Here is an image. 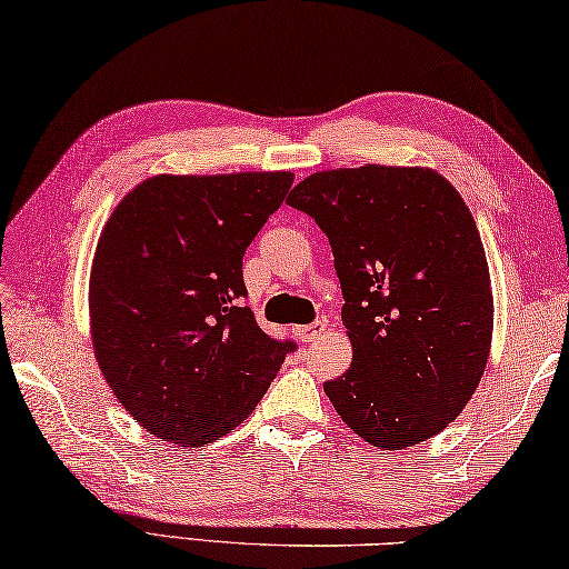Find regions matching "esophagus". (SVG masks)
<instances>
[{"label": "esophagus", "mask_w": 569, "mask_h": 569, "mask_svg": "<svg viewBox=\"0 0 569 569\" xmlns=\"http://www.w3.org/2000/svg\"><path fill=\"white\" fill-rule=\"evenodd\" d=\"M325 328H328V325H325V320H315L310 325H300V328H292V332L297 335V340L312 342L315 338H318V335L325 332Z\"/></svg>", "instance_id": "1"}]
</instances>
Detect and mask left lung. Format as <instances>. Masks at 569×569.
Wrapping results in <instances>:
<instances>
[{
  "mask_svg": "<svg viewBox=\"0 0 569 569\" xmlns=\"http://www.w3.org/2000/svg\"><path fill=\"white\" fill-rule=\"evenodd\" d=\"M292 209L330 239L352 366L325 393L360 439L406 449L443 431L491 346L489 264L471 211L431 169L312 173Z\"/></svg>",
  "mask_w": 569,
  "mask_h": 569,
  "instance_id": "left-lung-1",
  "label": "left lung"
}]
</instances>
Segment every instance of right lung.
Listing matches in <instances>:
<instances>
[{
	"label": "right lung",
	"instance_id": "add662e5",
	"mask_svg": "<svg viewBox=\"0 0 569 569\" xmlns=\"http://www.w3.org/2000/svg\"><path fill=\"white\" fill-rule=\"evenodd\" d=\"M290 186L287 171L156 176L102 229L90 274L92 348L116 398L158 439H221L297 350L241 305V259Z\"/></svg>",
	"mask_w": 569,
	"mask_h": 569
}]
</instances>
